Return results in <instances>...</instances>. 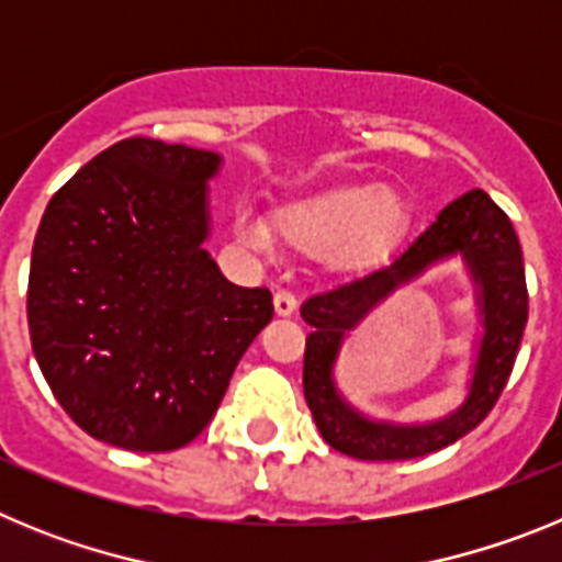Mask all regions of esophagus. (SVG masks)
<instances>
[{
    "mask_svg": "<svg viewBox=\"0 0 562 562\" xmlns=\"http://www.w3.org/2000/svg\"><path fill=\"white\" fill-rule=\"evenodd\" d=\"M272 304H276L278 315L286 317V315H292V312H295L297 301H295V295H292L290 290H278L276 297H272Z\"/></svg>",
    "mask_w": 562,
    "mask_h": 562,
    "instance_id": "obj_1",
    "label": "esophagus"
}]
</instances>
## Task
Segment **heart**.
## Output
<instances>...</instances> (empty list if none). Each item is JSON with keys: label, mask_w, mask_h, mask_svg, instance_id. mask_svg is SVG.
<instances>
[{"label": "heart", "mask_w": 562, "mask_h": 562, "mask_svg": "<svg viewBox=\"0 0 562 562\" xmlns=\"http://www.w3.org/2000/svg\"><path fill=\"white\" fill-rule=\"evenodd\" d=\"M408 220L405 202L391 188H340L281 213L278 227L292 245L306 250L329 247L331 258L357 265L380 256ZM238 233L252 245H267L265 225L250 213L238 216Z\"/></svg>", "instance_id": "heart-1"}]
</instances>
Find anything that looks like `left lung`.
<instances>
[{"mask_svg":"<svg viewBox=\"0 0 562 562\" xmlns=\"http://www.w3.org/2000/svg\"><path fill=\"white\" fill-rule=\"evenodd\" d=\"M453 255L465 258L480 286L485 324L471 394L453 415L430 426H391L362 417L341 400L330 374L341 337L396 285ZM301 317L312 326L304 351V396L326 445L362 461H405L436 453L479 428L513 374L529 317L518 233L509 216L475 188L450 202L434 225L411 238L389 265L306 297Z\"/></svg>","mask_w":562,"mask_h":562,"instance_id":"left-lung-1","label":"left lung"}]
</instances>
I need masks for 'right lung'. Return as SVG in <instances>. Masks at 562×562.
<instances>
[{"label": "right lung", "instance_id": "add662e5", "mask_svg": "<svg viewBox=\"0 0 562 562\" xmlns=\"http://www.w3.org/2000/svg\"><path fill=\"white\" fill-rule=\"evenodd\" d=\"M220 162L128 137L58 188L38 225L33 355L69 419L114 448L166 453L196 439L272 321L270 290L231 284L202 247Z\"/></svg>", "mask_w": 562, "mask_h": 562}]
</instances>
